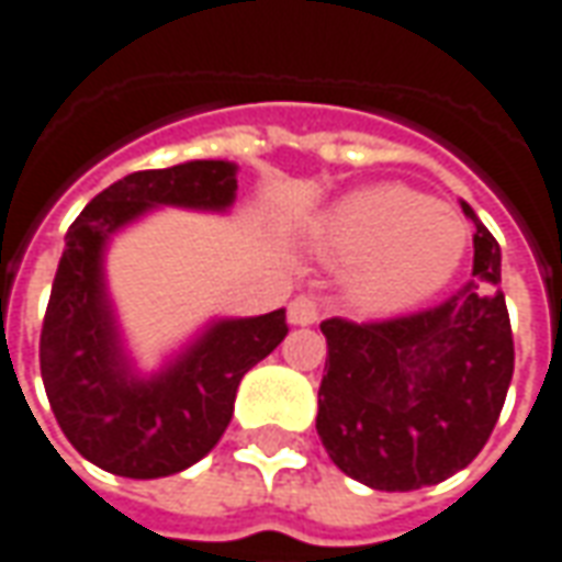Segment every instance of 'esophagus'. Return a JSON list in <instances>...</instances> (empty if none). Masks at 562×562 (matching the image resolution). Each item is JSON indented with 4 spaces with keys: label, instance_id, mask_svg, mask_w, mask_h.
<instances>
[{
    "label": "esophagus",
    "instance_id": "34e87169",
    "mask_svg": "<svg viewBox=\"0 0 562 562\" xmlns=\"http://www.w3.org/2000/svg\"><path fill=\"white\" fill-rule=\"evenodd\" d=\"M319 319V301L311 295H297L289 304V323L292 326H313Z\"/></svg>",
    "mask_w": 562,
    "mask_h": 562
}]
</instances>
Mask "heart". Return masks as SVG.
<instances>
[{"mask_svg":"<svg viewBox=\"0 0 562 562\" xmlns=\"http://www.w3.org/2000/svg\"><path fill=\"white\" fill-rule=\"evenodd\" d=\"M468 249V224L456 209L406 184L347 193L319 224V251L353 267L350 292L372 313H400L437 295Z\"/></svg>","mask_w":562,"mask_h":562,"instance_id":"heart-1","label":"heart"}]
</instances>
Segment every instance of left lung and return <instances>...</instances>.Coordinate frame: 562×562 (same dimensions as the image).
<instances>
[{
  "label": "left lung",
  "instance_id": "obj_1",
  "mask_svg": "<svg viewBox=\"0 0 562 562\" xmlns=\"http://www.w3.org/2000/svg\"><path fill=\"white\" fill-rule=\"evenodd\" d=\"M473 280L427 311L319 329L329 357L316 434L353 480L412 492L468 468L490 440L514 375L502 249L468 202Z\"/></svg>",
  "mask_w": 562,
  "mask_h": 562
}]
</instances>
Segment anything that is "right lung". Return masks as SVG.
I'll return each instance as SVG.
<instances>
[{
  "instance_id": "right-lung-1",
  "label": "right lung",
  "mask_w": 562,
  "mask_h": 562,
  "mask_svg": "<svg viewBox=\"0 0 562 562\" xmlns=\"http://www.w3.org/2000/svg\"><path fill=\"white\" fill-rule=\"evenodd\" d=\"M236 166L193 159L125 175L82 209L64 236L40 369L57 425L91 464L132 480L187 471L209 456L233 418L243 375L285 338V311L215 319L156 375H137L122 347L104 282L110 236L156 205L227 212Z\"/></svg>"
}]
</instances>
